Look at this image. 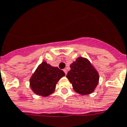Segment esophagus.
Masks as SVG:
<instances>
[{
    "label": "esophagus",
    "mask_w": 127,
    "mask_h": 127,
    "mask_svg": "<svg viewBox=\"0 0 127 127\" xmlns=\"http://www.w3.org/2000/svg\"><path fill=\"white\" fill-rule=\"evenodd\" d=\"M64 71L65 74L66 75V74H67V70H66V69H64Z\"/></svg>",
    "instance_id": "1"
}]
</instances>
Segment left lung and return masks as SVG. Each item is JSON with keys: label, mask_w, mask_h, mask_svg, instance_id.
Here are the masks:
<instances>
[{"label": "left lung", "mask_w": 127, "mask_h": 127, "mask_svg": "<svg viewBox=\"0 0 127 127\" xmlns=\"http://www.w3.org/2000/svg\"><path fill=\"white\" fill-rule=\"evenodd\" d=\"M66 77L72 84L75 92L88 95L94 91L98 84L99 75L89 60L78 57L70 65Z\"/></svg>", "instance_id": "obj_1"}]
</instances>
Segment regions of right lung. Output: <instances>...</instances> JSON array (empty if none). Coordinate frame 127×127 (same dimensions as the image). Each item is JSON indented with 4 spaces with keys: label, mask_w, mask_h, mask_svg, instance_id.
Wrapping results in <instances>:
<instances>
[{
    "label": "right lung",
    "mask_w": 127,
    "mask_h": 127,
    "mask_svg": "<svg viewBox=\"0 0 127 127\" xmlns=\"http://www.w3.org/2000/svg\"><path fill=\"white\" fill-rule=\"evenodd\" d=\"M64 75V72L57 67L42 62L30 79V87L36 95L48 96L55 91L57 83Z\"/></svg>",
    "instance_id": "1"
}]
</instances>
